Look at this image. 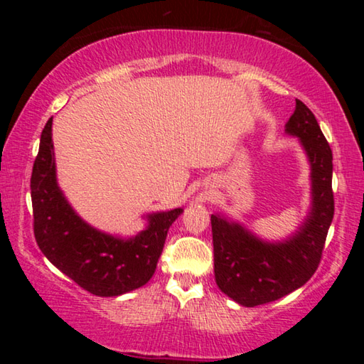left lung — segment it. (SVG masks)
Returning <instances> with one entry per match:
<instances>
[{"label": "left lung", "mask_w": 364, "mask_h": 364, "mask_svg": "<svg viewBox=\"0 0 364 364\" xmlns=\"http://www.w3.org/2000/svg\"><path fill=\"white\" fill-rule=\"evenodd\" d=\"M286 133L299 138L310 164L311 205L297 231L284 241L260 239L244 225L213 213L215 281L242 306H257L294 292L315 274L334 217L332 151L315 115L295 100Z\"/></svg>", "instance_id": "8db88e82"}]
</instances>
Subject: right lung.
Instances as JSON below:
<instances>
[{"label": "right lung", "mask_w": 364, "mask_h": 364, "mask_svg": "<svg viewBox=\"0 0 364 364\" xmlns=\"http://www.w3.org/2000/svg\"><path fill=\"white\" fill-rule=\"evenodd\" d=\"M30 189L38 247L54 267L100 297L134 291L152 278L168 228L183 213V208L149 213L144 230L132 237L114 236L86 223L58 184L53 119L43 128Z\"/></svg>", "instance_id": "obj_1"}]
</instances>
